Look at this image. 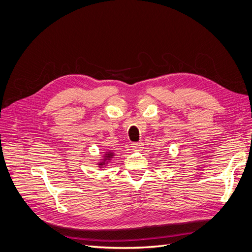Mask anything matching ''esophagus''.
Masks as SVG:
<instances>
[{"label":"esophagus","mask_w":252,"mask_h":252,"mask_svg":"<svg viewBox=\"0 0 252 252\" xmlns=\"http://www.w3.org/2000/svg\"><path fill=\"white\" fill-rule=\"evenodd\" d=\"M130 147L132 148L134 151H142L144 149V144L143 143H131L130 144Z\"/></svg>","instance_id":"esophagus-1"}]
</instances>
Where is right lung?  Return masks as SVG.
Returning <instances> with one entry per match:
<instances>
[{
	"label": "right lung",
	"mask_w": 252,
	"mask_h": 252,
	"mask_svg": "<svg viewBox=\"0 0 252 252\" xmlns=\"http://www.w3.org/2000/svg\"><path fill=\"white\" fill-rule=\"evenodd\" d=\"M116 156V153L114 152V151H107V152H105L102 156V159H100L98 162H97V165H98V168L100 169H103L105 168L110 161L113 160V158Z\"/></svg>",
	"instance_id": "1"
}]
</instances>
